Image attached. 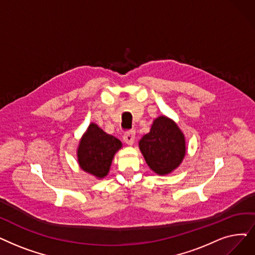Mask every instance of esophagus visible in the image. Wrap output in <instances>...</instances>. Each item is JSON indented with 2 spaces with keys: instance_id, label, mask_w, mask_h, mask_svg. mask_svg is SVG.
Returning <instances> with one entry per match:
<instances>
[{
  "instance_id": "34e87169",
  "label": "esophagus",
  "mask_w": 255,
  "mask_h": 255,
  "mask_svg": "<svg viewBox=\"0 0 255 255\" xmlns=\"http://www.w3.org/2000/svg\"><path fill=\"white\" fill-rule=\"evenodd\" d=\"M123 139L127 143V145H133L134 139H135L134 131H128V132H126V133H124V135H123Z\"/></svg>"
}]
</instances>
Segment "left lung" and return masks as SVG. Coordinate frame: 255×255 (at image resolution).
Wrapping results in <instances>:
<instances>
[{
    "instance_id": "1",
    "label": "left lung",
    "mask_w": 255,
    "mask_h": 255,
    "mask_svg": "<svg viewBox=\"0 0 255 255\" xmlns=\"http://www.w3.org/2000/svg\"><path fill=\"white\" fill-rule=\"evenodd\" d=\"M138 147L148 167L161 176L178 168L186 153L183 132L165 116L154 119L150 131L139 139Z\"/></svg>"
}]
</instances>
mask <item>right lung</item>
I'll return each instance as SVG.
<instances>
[{
  "label": "right lung",
  "instance_id": "obj_1",
  "mask_svg": "<svg viewBox=\"0 0 255 255\" xmlns=\"http://www.w3.org/2000/svg\"><path fill=\"white\" fill-rule=\"evenodd\" d=\"M123 147L122 141L91 123L79 140L77 159L79 167L98 179L105 178L116 153Z\"/></svg>",
  "mask_w": 255,
  "mask_h": 255
}]
</instances>
